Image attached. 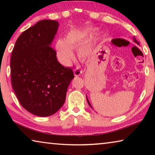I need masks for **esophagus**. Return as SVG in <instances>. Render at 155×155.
I'll use <instances>...</instances> for the list:
<instances>
[{
    "mask_svg": "<svg viewBox=\"0 0 155 155\" xmlns=\"http://www.w3.org/2000/svg\"><path fill=\"white\" fill-rule=\"evenodd\" d=\"M82 70H78V69H74V74L75 77H78L80 76L81 74H82Z\"/></svg>",
    "mask_w": 155,
    "mask_h": 155,
    "instance_id": "1",
    "label": "esophagus"
}]
</instances>
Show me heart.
<instances>
[{
  "mask_svg": "<svg viewBox=\"0 0 155 155\" xmlns=\"http://www.w3.org/2000/svg\"><path fill=\"white\" fill-rule=\"evenodd\" d=\"M90 34V31L85 29H73L69 31L64 40L59 39L57 41L55 48L60 61L65 65H69L74 58L72 50L77 49L78 56L81 59L89 57L92 48V43L83 44Z\"/></svg>",
  "mask_w": 155,
  "mask_h": 155,
  "instance_id": "heart-1",
  "label": "heart"
}]
</instances>
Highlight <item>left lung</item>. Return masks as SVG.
<instances>
[{"mask_svg": "<svg viewBox=\"0 0 155 155\" xmlns=\"http://www.w3.org/2000/svg\"><path fill=\"white\" fill-rule=\"evenodd\" d=\"M133 40H134V41H135V43H137V44H139V42H138V41H137V40H136V39H135V37H133ZM87 103H88V104H89V105H90L91 107V104H90V102H89V101H88V99H87Z\"/></svg>", "mask_w": 155, "mask_h": 155, "instance_id": "8db88e82", "label": "left lung"}]
</instances>
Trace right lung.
Instances as JSON below:
<instances>
[{"mask_svg":"<svg viewBox=\"0 0 155 155\" xmlns=\"http://www.w3.org/2000/svg\"><path fill=\"white\" fill-rule=\"evenodd\" d=\"M57 21L44 20L25 31L15 41L10 60L12 87L24 108L33 115L55 114L65 101L74 73L59 63L51 46Z\"/></svg>","mask_w":155,"mask_h":155,"instance_id":"add662e5","label":"right lung"}]
</instances>
